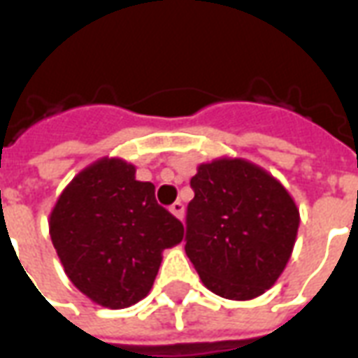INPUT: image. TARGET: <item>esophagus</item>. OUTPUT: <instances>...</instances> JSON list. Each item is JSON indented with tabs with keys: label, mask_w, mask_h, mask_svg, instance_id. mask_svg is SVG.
I'll return each instance as SVG.
<instances>
[{
	"label": "esophagus",
	"mask_w": 358,
	"mask_h": 358,
	"mask_svg": "<svg viewBox=\"0 0 358 358\" xmlns=\"http://www.w3.org/2000/svg\"><path fill=\"white\" fill-rule=\"evenodd\" d=\"M171 213H172V215H174V217L182 220V218H184V203H180V201L172 203V205H171Z\"/></svg>",
	"instance_id": "1"
}]
</instances>
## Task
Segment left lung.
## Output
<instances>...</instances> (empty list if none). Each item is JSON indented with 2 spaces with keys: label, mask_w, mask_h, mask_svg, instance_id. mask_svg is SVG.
Masks as SVG:
<instances>
[{
  "label": "left lung",
  "mask_w": 358,
  "mask_h": 358,
  "mask_svg": "<svg viewBox=\"0 0 358 358\" xmlns=\"http://www.w3.org/2000/svg\"><path fill=\"white\" fill-rule=\"evenodd\" d=\"M189 184L186 255L205 287L234 301L263 295L295 245L293 197L270 172L238 157L199 164Z\"/></svg>",
  "instance_id": "8db88e82"
}]
</instances>
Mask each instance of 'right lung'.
I'll return each mask as SVG.
<instances>
[{
    "label": "right lung",
    "instance_id": "obj_1",
    "mask_svg": "<svg viewBox=\"0 0 358 358\" xmlns=\"http://www.w3.org/2000/svg\"><path fill=\"white\" fill-rule=\"evenodd\" d=\"M50 236L65 274L86 297L107 308L141 301L155 282L163 251L178 245L184 226L161 207L136 166L103 157L59 195Z\"/></svg>",
    "mask_w": 358,
    "mask_h": 358
}]
</instances>
